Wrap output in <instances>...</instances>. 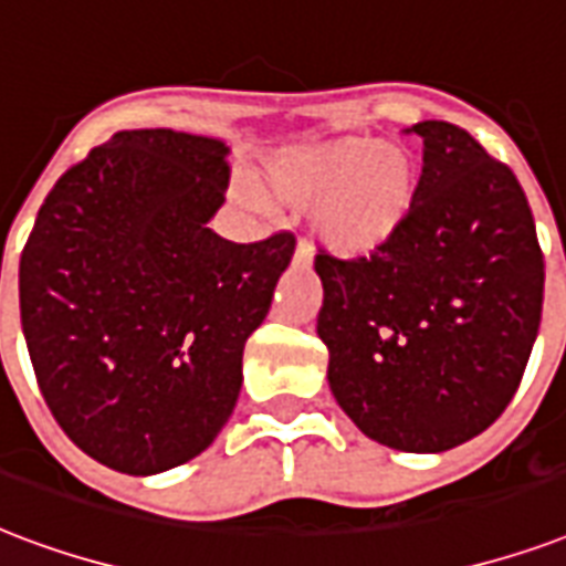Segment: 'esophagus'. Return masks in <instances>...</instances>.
<instances>
[{
  "label": "esophagus",
  "mask_w": 566,
  "mask_h": 566,
  "mask_svg": "<svg viewBox=\"0 0 566 566\" xmlns=\"http://www.w3.org/2000/svg\"><path fill=\"white\" fill-rule=\"evenodd\" d=\"M293 264L296 266L312 264V245L305 243V240H300V243H296V249H293Z\"/></svg>",
  "instance_id": "obj_1"
}]
</instances>
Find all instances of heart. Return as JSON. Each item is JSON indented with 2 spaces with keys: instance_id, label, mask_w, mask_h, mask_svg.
<instances>
[{
  "instance_id": "1",
  "label": "heart",
  "mask_w": 566,
  "mask_h": 566,
  "mask_svg": "<svg viewBox=\"0 0 566 566\" xmlns=\"http://www.w3.org/2000/svg\"><path fill=\"white\" fill-rule=\"evenodd\" d=\"M264 178L279 205L308 207L314 240L338 258H370L395 243L421 196V163L407 145L356 133L282 150ZM243 198L264 205L252 187Z\"/></svg>"
}]
</instances>
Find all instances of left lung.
Masks as SVG:
<instances>
[{
	"label": "left lung",
	"mask_w": 566,
	"mask_h": 566,
	"mask_svg": "<svg viewBox=\"0 0 566 566\" xmlns=\"http://www.w3.org/2000/svg\"><path fill=\"white\" fill-rule=\"evenodd\" d=\"M421 196L370 258L317 254L329 388L365 437L439 454L511 403L543 312V252L520 180L465 129L421 120Z\"/></svg>",
	"instance_id": "8db88e82"
}]
</instances>
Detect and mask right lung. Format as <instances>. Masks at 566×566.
<instances>
[{
  "label": "right lung",
  "instance_id": "add662e5",
  "mask_svg": "<svg viewBox=\"0 0 566 566\" xmlns=\"http://www.w3.org/2000/svg\"><path fill=\"white\" fill-rule=\"evenodd\" d=\"M228 145L124 129L43 198L20 254L34 377L67 439L115 472L157 474L205 451L234 412L243 347L296 237L231 243Z\"/></svg>",
  "mask_w": 566,
  "mask_h": 566
}]
</instances>
